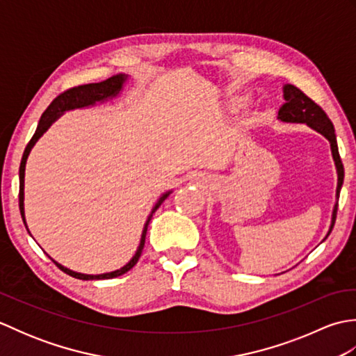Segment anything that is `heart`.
<instances>
[{
  "label": "heart",
  "instance_id": "1",
  "mask_svg": "<svg viewBox=\"0 0 356 356\" xmlns=\"http://www.w3.org/2000/svg\"><path fill=\"white\" fill-rule=\"evenodd\" d=\"M241 104H243V99H234L232 101V107H240Z\"/></svg>",
  "mask_w": 356,
  "mask_h": 356
}]
</instances>
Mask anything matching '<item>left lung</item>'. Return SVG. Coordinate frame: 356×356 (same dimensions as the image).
Wrapping results in <instances>:
<instances>
[{
    "mask_svg": "<svg viewBox=\"0 0 356 356\" xmlns=\"http://www.w3.org/2000/svg\"><path fill=\"white\" fill-rule=\"evenodd\" d=\"M284 99L286 102L282 105V108L278 111V119H282L283 122L307 124L309 127L314 128L315 131L321 133L324 138L330 142L332 156H334L337 171H338L337 197H339V190H341L343 180H344V166L341 162V157H339V153H338L334 124L330 122L326 111H324L315 101H312L307 95L301 92L298 87H295L292 84L284 86ZM337 211H338V203L334 208V214H332V225H330L329 234L332 232V229H334V225L337 220Z\"/></svg>",
    "mask_w": 356,
    "mask_h": 356,
    "instance_id": "left-lung-1",
    "label": "left lung"
}]
</instances>
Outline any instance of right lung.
Listing matches in <instances>:
<instances>
[{"mask_svg":"<svg viewBox=\"0 0 356 356\" xmlns=\"http://www.w3.org/2000/svg\"><path fill=\"white\" fill-rule=\"evenodd\" d=\"M125 79H127V76H124V74H116V76H111V78L105 79L102 82H96V84H86V86H78V87L65 90V92H63L61 95H58L55 99L51 101V104L49 105L47 110L42 113V116L40 119V124H38V128H36V131L33 134V138L30 139V142L27 143V147L24 149V154H22V159H21V165H19V211H21L22 220H24V168H26L27 156L30 153V149H32V147L35 145V142L41 138L42 133L47 130V128L51 125V122H55V119L59 115H63L64 111L87 107V105H93L96 101H104V99H107V97L116 96L120 92V88H122V84H124ZM168 194L170 193H166V194L162 195L161 199H159V202L156 203V207L153 208V213L159 207H161V203L166 199V195H168ZM153 213H151V214H153ZM149 220H151V216L148 217V220L145 223V228H143L138 252L134 254V257L130 260V263H127L124 268H120L115 272H108V274H101V275H86V274H79V272H73L70 269L61 266V264L56 263L55 260H53V261H55L56 266L61 269L63 272H65V274H69L70 277L79 278V280L116 278L119 275L125 274V272L130 270L134 266V264L138 263L139 257L142 254L143 245H145V236H147ZM24 223H26V220H24Z\"/></svg>","mask_w":356,"mask_h":356,"instance_id":"1","label":"right lung"}]
</instances>
